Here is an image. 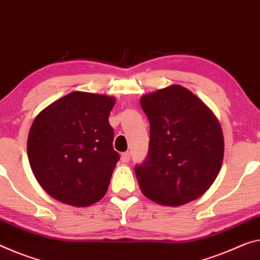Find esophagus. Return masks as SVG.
<instances>
[{
    "label": "esophagus",
    "mask_w": 260,
    "mask_h": 260,
    "mask_svg": "<svg viewBox=\"0 0 260 260\" xmlns=\"http://www.w3.org/2000/svg\"><path fill=\"white\" fill-rule=\"evenodd\" d=\"M130 152H124V153H122V155H121V160L123 161V162H129L130 161Z\"/></svg>",
    "instance_id": "obj_1"
}]
</instances>
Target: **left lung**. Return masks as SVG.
<instances>
[{
	"instance_id": "obj_1",
	"label": "left lung",
	"mask_w": 260,
	"mask_h": 260,
	"mask_svg": "<svg viewBox=\"0 0 260 260\" xmlns=\"http://www.w3.org/2000/svg\"><path fill=\"white\" fill-rule=\"evenodd\" d=\"M141 106L150 123L149 153L135 166L143 194L171 207L201 197L223 161L224 141L217 118L179 85L144 95Z\"/></svg>"
}]
</instances>
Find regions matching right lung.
Returning a JSON list of instances; mask_svg holds the SVG:
<instances>
[{"mask_svg": "<svg viewBox=\"0 0 260 260\" xmlns=\"http://www.w3.org/2000/svg\"><path fill=\"white\" fill-rule=\"evenodd\" d=\"M115 99L72 91L45 108L31 125L27 157L39 185L62 203L101 200L119 160L109 114Z\"/></svg>", "mask_w": 260, "mask_h": 260, "instance_id": "1", "label": "right lung"}]
</instances>
